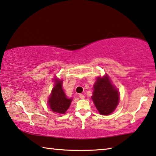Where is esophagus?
<instances>
[{
	"label": "esophagus",
	"instance_id": "obj_1",
	"mask_svg": "<svg viewBox=\"0 0 156 156\" xmlns=\"http://www.w3.org/2000/svg\"><path fill=\"white\" fill-rule=\"evenodd\" d=\"M79 97H80V99H84L85 98V96H84V95H83V94H80V95H79Z\"/></svg>",
	"mask_w": 156,
	"mask_h": 156
}]
</instances>
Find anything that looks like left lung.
Masks as SVG:
<instances>
[{
  "instance_id": "1",
  "label": "left lung",
  "mask_w": 156,
  "mask_h": 156,
  "mask_svg": "<svg viewBox=\"0 0 156 156\" xmlns=\"http://www.w3.org/2000/svg\"><path fill=\"white\" fill-rule=\"evenodd\" d=\"M93 87L92 99L99 113L104 115L113 113L119 103V93L108 76L97 78Z\"/></svg>"
}]
</instances>
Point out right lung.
<instances>
[{
    "label": "right lung",
    "instance_id": "add662e5",
    "mask_svg": "<svg viewBox=\"0 0 156 156\" xmlns=\"http://www.w3.org/2000/svg\"><path fill=\"white\" fill-rule=\"evenodd\" d=\"M55 86L48 99V104L53 112L64 114L71 105V99L67 98L62 88V80L55 78Z\"/></svg>",
    "mask_w": 156,
    "mask_h": 156
}]
</instances>
